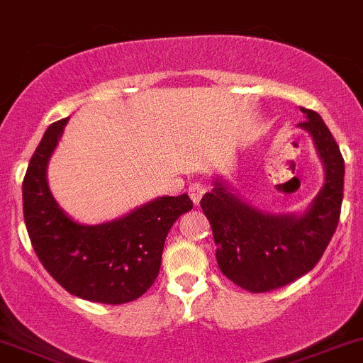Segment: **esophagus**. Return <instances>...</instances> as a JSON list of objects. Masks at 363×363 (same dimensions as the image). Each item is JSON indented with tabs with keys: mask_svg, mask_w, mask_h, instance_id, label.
Instances as JSON below:
<instances>
[{
	"mask_svg": "<svg viewBox=\"0 0 363 363\" xmlns=\"http://www.w3.org/2000/svg\"><path fill=\"white\" fill-rule=\"evenodd\" d=\"M205 191H207V186L202 184V182H195V184L189 186V196H191L193 203H199L200 199L205 195Z\"/></svg>",
	"mask_w": 363,
	"mask_h": 363,
	"instance_id": "esophagus-1",
	"label": "esophagus"
}]
</instances>
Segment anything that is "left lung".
<instances>
[{
    "mask_svg": "<svg viewBox=\"0 0 363 363\" xmlns=\"http://www.w3.org/2000/svg\"><path fill=\"white\" fill-rule=\"evenodd\" d=\"M300 111L307 117L300 126L313 135L327 172L323 189L306 214H265L219 182L200 202L218 244L219 269L251 294L283 288L313 270L337 228L344 189L342 155L320 113Z\"/></svg>",
    "mask_w": 363,
    "mask_h": 363,
    "instance_id": "obj_1",
    "label": "left lung"
}]
</instances>
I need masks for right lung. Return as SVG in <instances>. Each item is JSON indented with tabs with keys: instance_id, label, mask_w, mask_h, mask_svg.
<instances>
[{
	"instance_id": "obj_1",
	"label": "right lung",
	"mask_w": 363,
	"mask_h": 363,
	"mask_svg": "<svg viewBox=\"0 0 363 363\" xmlns=\"http://www.w3.org/2000/svg\"><path fill=\"white\" fill-rule=\"evenodd\" d=\"M67 123L68 117L47 128L24 175V221L33 250L68 294L111 306L137 300L155 284L164 239L193 202L188 195L163 196L105 225L72 221L50 195L45 174Z\"/></svg>"
}]
</instances>
